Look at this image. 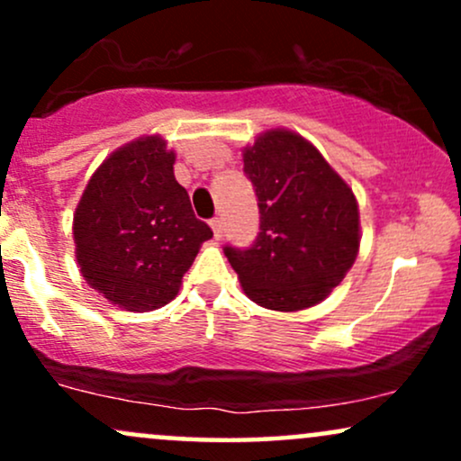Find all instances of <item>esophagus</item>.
<instances>
[{
    "label": "esophagus",
    "instance_id": "1",
    "mask_svg": "<svg viewBox=\"0 0 461 461\" xmlns=\"http://www.w3.org/2000/svg\"><path fill=\"white\" fill-rule=\"evenodd\" d=\"M210 227H212L214 238H216V240H219V238L223 236V219H219V216H216V219L210 221Z\"/></svg>",
    "mask_w": 461,
    "mask_h": 461
}]
</instances>
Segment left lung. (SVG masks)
<instances>
[{
	"mask_svg": "<svg viewBox=\"0 0 461 461\" xmlns=\"http://www.w3.org/2000/svg\"><path fill=\"white\" fill-rule=\"evenodd\" d=\"M242 160L256 190L260 231L251 247L223 249L242 290L268 310L321 303L357 258L356 194L319 149L293 131H267Z\"/></svg>",
	"mask_w": 461,
	"mask_h": 461,
	"instance_id": "1",
	"label": "left lung"
}]
</instances>
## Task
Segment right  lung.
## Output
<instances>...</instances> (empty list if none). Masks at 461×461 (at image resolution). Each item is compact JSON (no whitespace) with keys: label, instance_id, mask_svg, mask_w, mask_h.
I'll list each match as a JSON object with an SVG mask.
<instances>
[{"label":"right lung","instance_id":"add662e5","mask_svg":"<svg viewBox=\"0 0 461 461\" xmlns=\"http://www.w3.org/2000/svg\"><path fill=\"white\" fill-rule=\"evenodd\" d=\"M160 136L121 147L93 173L73 216L76 258L88 285L130 312L176 299L201 242L212 238L173 176Z\"/></svg>","mask_w":461,"mask_h":461}]
</instances>
